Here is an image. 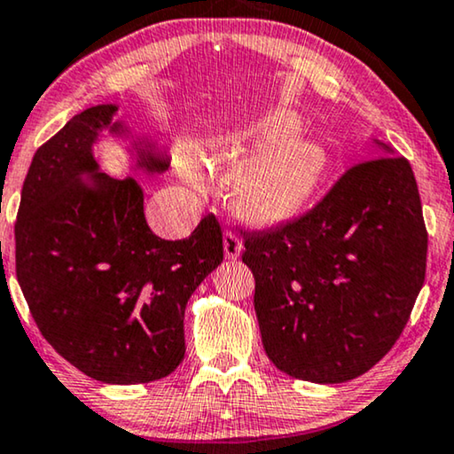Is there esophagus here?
Returning <instances> with one entry per match:
<instances>
[{
    "label": "esophagus",
    "mask_w": 454,
    "mask_h": 454,
    "mask_svg": "<svg viewBox=\"0 0 454 454\" xmlns=\"http://www.w3.org/2000/svg\"><path fill=\"white\" fill-rule=\"evenodd\" d=\"M240 251H243V240L239 239V234L232 231L223 232V254H226L228 260H237Z\"/></svg>",
    "instance_id": "esophagus-1"
}]
</instances>
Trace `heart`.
<instances>
[{"mask_svg": "<svg viewBox=\"0 0 454 454\" xmlns=\"http://www.w3.org/2000/svg\"><path fill=\"white\" fill-rule=\"evenodd\" d=\"M300 119L277 111L254 128L226 136L211 145L207 160L231 163L255 154L240 168L232 186V200L245 217L272 223L294 215L317 191L326 169V154L317 142L295 136ZM180 174L192 188H205L207 177L192 154L180 159Z\"/></svg>", "mask_w": 454, "mask_h": 454, "instance_id": "b5f03b06", "label": "heart"}]
</instances>
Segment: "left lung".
<instances>
[{
	"instance_id": "1",
	"label": "left lung",
	"mask_w": 454,
	"mask_h": 454,
	"mask_svg": "<svg viewBox=\"0 0 454 454\" xmlns=\"http://www.w3.org/2000/svg\"><path fill=\"white\" fill-rule=\"evenodd\" d=\"M377 145L386 157L349 168L308 214L240 231L263 349L295 380L343 383L372 369L398 341L426 280L415 174Z\"/></svg>"
}]
</instances>
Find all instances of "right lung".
I'll return each mask as SVG.
<instances>
[{
	"label": "right lung",
	"instance_id": "right-lung-1",
	"mask_svg": "<svg viewBox=\"0 0 454 454\" xmlns=\"http://www.w3.org/2000/svg\"><path fill=\"white\" fill-rule=\"evenodd\" d=\"M114 113L91 106L37 148L14 226L16 278L62 358L96 381L134 386L184 360L186 303L222 263L223 245L215 215L184 240L159 239L134 177L98 171L91 146L100 131L125 134ZM168 165L151 145L137 148V168Z\"/></svg>",
	"mask_w": 454,
	"mask_h": 454
}]
</instances>
